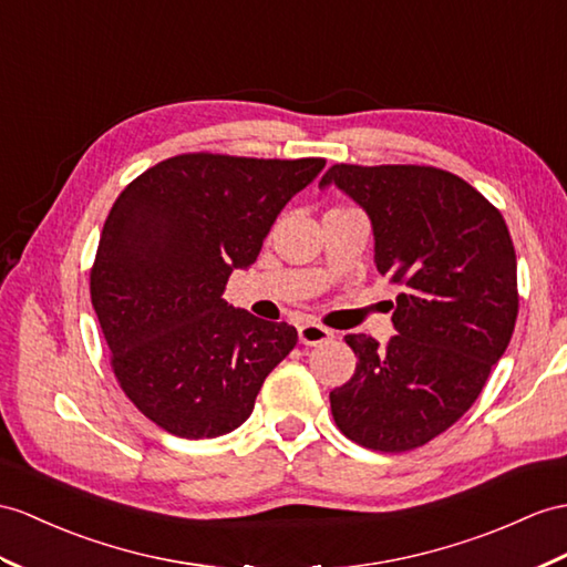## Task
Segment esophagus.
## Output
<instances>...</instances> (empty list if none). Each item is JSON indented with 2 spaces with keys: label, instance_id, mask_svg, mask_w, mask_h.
<instances>
[{
  "label": "esophagus",
  "instance_id": "1",
  "mask_svg": "<svg viewBox=\"0 0 567 567\" xmlns=\"http://www.w3.org/2000/svg\"><path fill=\"white\" fill-rule=\"evenodd\" d=\"M331 337V329L317 324V322H308V324H300L298 327V339L300 343H306V347H317V343H324Z\"/></svg>",
  "mask_w": 567,
  "mask_h": 567
}]
</instances>
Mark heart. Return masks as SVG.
I'll use <instances>...</instances> for the list:
<instances>
[{
    "mask_svg": "<svg viewBox=\"0 0 567 567\" xmlns=\"http://www.w3.org/2000/svg\"><path fill=\"white\" fill-rule=\"evenodd\" d=\"M349 206H337V209H331V212H347Z\"/></svg>",
    "mask_w": 567,
    "mask_h": 567,
    "instance_id": "heart-1",
    "label": "heart"
}]
</instances>
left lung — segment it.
Segmentation results:
<instances>
[{"label": "left lung", "instance_id": "1", "mask_svg": "<svg viewBox=\"0 0 567 567\" xmlns=\"http://www.w3.org/2000/svg\"><path fill=\"white\" fill-rule=\"evenodd\" d=\"M327 185L363 206L378 271L399 286L388 347L343 337L358 361L329 392L331 416L368 450L421 447L472 409L513 339V238L478 189L433 165L337 163L320 179Z\"/></svg>", "mask_w": 567, "mask_h": 567}]
</instances>
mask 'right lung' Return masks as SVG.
Wrapping results in <instances>:
<instances>
[{"instance_id": "right-lung-1", "label": "right lung", "mask_w": 567, "mask_h": 567, "mask_svg": "<svg viewBox=\"0 0 567 567\" xmlns=\"http://www.w3.org/2000/svg\"><path fill=\"white\" fill-rule=\"evenodd\" d=\"M324 163L179 154L115 199L91 267V302L122 392L163 431L187 440L236 431L293 351L296 327L220 296Z\"/></svg>"}]
</instances>
